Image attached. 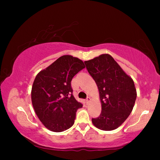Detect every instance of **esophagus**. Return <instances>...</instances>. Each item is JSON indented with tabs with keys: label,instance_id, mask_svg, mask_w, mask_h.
Here are the masks:
<instances>
[{
	"label": "esophagus",
	"instance_id": "1",
	"mask_svg": "<svg viewBox=\"0 0 160 160\" xmlns=\"http://www.w3.org/2000/svg\"><path fill=\"white\" fill-rule=\"evenodd\" d=\"M90 100H91V99H90V97H88V98H87L86 99V100H85V102H86V103H87V104H89V103H90Z\"/></svg>",
	"mask_w": 160,
	"mask_h": 160
}]
</instances>
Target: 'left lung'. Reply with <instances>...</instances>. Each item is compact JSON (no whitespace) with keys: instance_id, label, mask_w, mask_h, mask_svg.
<instances>
[{"instance_id":"left-lung-1","label":"left lung","mask_w":160,"mask_h":160,"mask_svg":"<svg viewBox=\"0 0 160 160\" xmlns=\"http://www.w3.org/2000/svg\"><path fill=\"white\" fill-rule=\"evenodd\" d=\"M85 63L98 88L102 104L101 114L92 122L102 131L115 130L133 109L137 97L133 80L109 54H102Z\"/></svg>"}]
</instances>
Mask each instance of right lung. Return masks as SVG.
I'll use <instances>...</instances> for the list:
<instances>
[{
	"mask_svg": "<svg viewBox=\"0 0 160 160\" xmlns=\"http://www.w3.org/2000/svg\"><path fill=\"white\" fill-rule=\"evenodd\" d=\"M85 68L82 60L64 55L37 75L32 103L40 121L49 131L62 132L74 124L77 110L82 105L72 94L70 82Z\"/></svg>",
	"mask_w": 160,
	"mask_h": 160,
	"instance_id": "obj_1",
	"label": "right lung"
}]
</instances>
